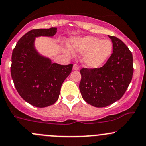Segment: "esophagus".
<instances>
[{
	"mask_svg": "<svg viewBox=\"0 0 146 146\" xmlns=\"http://www.w3.org/2000/svg\"><path fill=\"white\" fill-rule=\"evenodd\" d=\"M73 70H79V66L77 65V64H74L73 67Z\"/></svg>",
	"mask_w": 146,
	"mask_h": 146,
	"instance_id": "34e87169",
	"label": "esophagus"
}]
</instances>
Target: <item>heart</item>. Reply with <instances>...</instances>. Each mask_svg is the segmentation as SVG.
<instances>
[{
  "label": "heart",
  "mask_w": 146,
  "mask_h": 146,
  "mask_svg": "<svg viewBox=\"0 0 146 146\" xmlns=\"http://www.w3.org/2000/svg\"><path fill=\"white\" fill-rule=\"evenodd\" d=\"M113 44L109 40H101L94 36H86L70 40V48L65 47L64 52L70 56L71 51L84 54L83 64L89 68L101 67L110 56Z\"/></svg>",
  "instance_id": "obj_1"
}]
</instances>
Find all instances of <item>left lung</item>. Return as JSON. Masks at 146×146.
I'll return each instance as SVG.
<instances>
[{"instance_id":"8db88e82","label":"left lung","mask_w":146,"mask_h":146,"mask_svg":"<svg viewBox=\"0 0 146 146\" xmlns=\"http://www.w3.org/2000/svg\"><path fill=\"white\" fill-rule=\"evenodd\" d=\"M108 37L113 42V54L99 68H82L79 88L83 99L93 106L101 108L122 98L132 79L133 56L119 38Z\"/></svg>"}]
</instances>
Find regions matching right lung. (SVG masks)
<instances>
[{
	"instance_id": "1",
	"label": "right lung",
	"mask_w": 146,
	"mask_h": 146,
	"mask_svg": "<svg viewBox=\"0 0 146 146\" xmlns=\"http://www.w3.org/2000/svg\"><path fill=\"white\" fill-rule=\"evenodd\" d=\"M56 31L55 27L30 31L19 40L12 52L11 76L15 88L24 101L38 108L58 100L61 85L73 68V64L52 63L36 48V38H52Z\"/></svg>"
}]
</instances>
